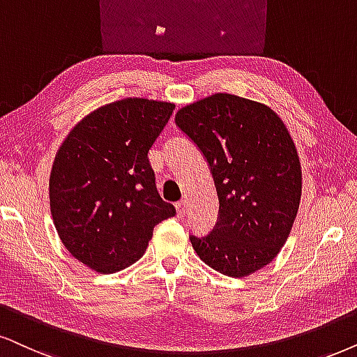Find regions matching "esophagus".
Listing matches in <instances>:
<instances>
[{
  "instance_id": "34e87169",
  "label": "esophagus",
  "mask_w": 357,
  "mask_h": 357,
  "mask_svg": "<svg viewBox=\"0 0 357 357\" xmlns=\"http://www.w3.org/2000/svg\"><path fill=\"white\" fill-rule=\"evenodd\" d=\"M176 211H178L179 218H183V215L186 214V211H188V201H186V199L179 201L178 204H176Z\"/></svg>"
}]
</instances>
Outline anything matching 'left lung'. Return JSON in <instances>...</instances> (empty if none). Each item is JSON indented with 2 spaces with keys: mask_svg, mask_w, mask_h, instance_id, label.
Returning a JSON list of instances; mask_svg holds the SVG:
<instances>
[{
  "mask_svg": "<svg viewBox=\"0 0 357 357\" xmlns=\"http://www.w3.org/2000/svg\"><path fill=\"white\" fill-rule=\"evenodd\" d=\"M176 125L211 166L219 220L191 236L204 264L241 278L270 264L290 236L301 199V165L285 123L265 103L214 93L176 114Z\"/></svg>",
  "mask_w": 357,
  "mask_h": 357,
  "instance_id": "obj_1",
  "label": "left lung"
}]
</instances>
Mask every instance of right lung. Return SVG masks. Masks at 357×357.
<instances>
[{"instance_id":"add662e5","label":"right lung","mask_w":357,"mask_h":357,"mask_svg":"<svg viewBox=\"0 0 357 357\" xmlns=\"http://www.w3.org/2000/svg\"><path fill=\"white\" fill-rule=\"evenodd\" d=\"M174 103L123 98L84 116L54 158L49 202L72 257L98 273L120 272L145 254L153 229L176 209L158 194L148 153Z\"/></svg>"}]
</instances>
